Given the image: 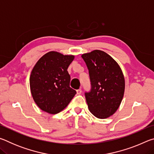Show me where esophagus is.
<instances>
[{"instance_id":"34e87169","label":"esophagus","mask_w":154,"mask_h":154,"mask_svg":"<svg viewBox=\"0 0 154 154\" xmlns=\"http://www.w3.org/2000/svg\"><path fill=\"white\" fill-rule=\"evenodd\" d=\"M82 90H81V89H79V90H77V94L78 95H79V94H82Z\"/></svg>"}]
</instances>
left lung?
Returning <instances> with one entry per match:
<instances>
[{"label":"left lung","mask_w":154,"mask_h":154,"mask_svg":"<svg viewBox=\"0 0 154 154\" xmlns=\"http://www.w3.org/2000/svg\"><path fill=\"white\" fill-rule=\"evenodd\" d=\"M82 57L91 82V90L85 93L88 109L96 118H107L116 113L123 98V72L117 62L103 51L94 50Z\"/></svg>","instance_id":"obj_1"}]
</instances>
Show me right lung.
Masks as SVG:
<instances>
[{
    "label": "right lung",
    "instance_id": "add662e5",
    "mask_svg": "<svg viewBox=\"0 0 154 154\" xmlns=\"http://www.w3.org/2000/svg\"><path fill=\"white\" fill-rule=\"evenodd\" d=\"M72 55L57 51L45 54L33 67L30 77V92L41 110L56 114L63 110L76 94L70 87L68 67L74 60Z\"/></svg>",
    "mask_w": 154,
    "mask_h": 154
}]
</instances>
